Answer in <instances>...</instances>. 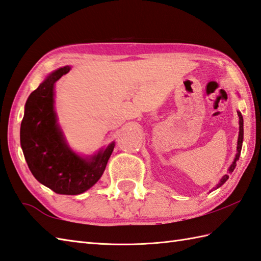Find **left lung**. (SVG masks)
<instances>
[{
  "label": "left lung",
  "mask_w": 261,
  "mask_h": 261,
  "mask_svg": "<svg viewBox=\"0 0 261 261\" xmlns=\"http://www.w3.org/2000/svg\"><path fill=\"white\" fill-rule=\"evenodd\" d=\"M238 116H239V137H238L237 154H236V156H234V160H233V162H232V164L230 166V168H228L227 174L223 175V177H222L221 180H220V182L217 184V185L215 186V187L213 188L212 190H215V189H217V188H220L223 184L226 182V180L228 179V173H232V172H233V170H234L236 167H237V161L239 160V158H240L241 148H242V142H243V117H242L240 111H238ZM212 190H211V191H212ZM211 191H210V193H211Z\"/></svg>",
  "instance_id": "8db88e82"
}]
</instances>
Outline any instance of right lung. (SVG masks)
<instances>
[{
    "instance_id": "right-lung-1",
    "label": "right lung",
    "mask_w": 261,
    "mask_h": 261,
    "mask_svg": "<svg viewBox=\"0 0 261 261\" xmlns=\"http://www.w3.org/2000/svg\"><path fill=\"white\" fill-rule=\"evenodd\" d=\"M71 66L57 68L31 92L24 106L20 142L31 173L56 194L79 195L97 184L115 142L93 155L81 156L68 146L54 107L55 83Z\"/></svg>"
}]
</instances>
